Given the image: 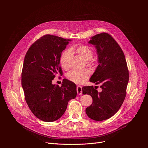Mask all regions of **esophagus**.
<instances>
[{"mask_svg": "<svg viewBox=\"0 0 148 148\" xmlns=\"http://www.w3.org/2000/svg\"><path fill=\"white\" fill-rule=\"evenodd\" d=\"M77 94L78 95H81L82 94V87L79 86H77Z\"/></svg>", "mask_w": 148, "mask_h": 148, "instance_id": "obj_1", "label": "esophagus"}]
</instances>
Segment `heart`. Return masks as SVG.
Masks as SVG:
<instances>
[{"instance_id":"obj_1","label":"heart","mask_w":148,"mask_h":148,"mask_svg":"<svg viewBox=\"0 0 148 148\" xmlns=\"http://www.w3.org/2000/svg\"><path fill=\"white\" fill-rule=\"evenodd\" d=\"M72 52L75 53L86 62L91 60L93 57V50L90 47L84 45L74 46L70 49H67L63 51L60 57V64L64 70H67L69 67V62L73 54ZM90 75V71L88 70H73L67 73V78L75 84H80L87 80Z\"/></svg>"}]
</instances>
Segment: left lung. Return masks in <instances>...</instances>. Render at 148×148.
<instances>
[{
    "label": "left lung",
    "instance_id": "1",
    "mask_svg": "<svg viewBox=\"0 0 148 148\" xmlns=\"http://www.w3.org/2000/svg\"><path fill=\"white\" fill-rule=\"evenodd\" d=\"M88 43L94 46L98 66L90 79L96 85L101 84V92L93 86L82 87V94L92 98V103L86 112L97 121L106 120L119 110L126 97L129 72L125 55L114 38L107 33L91 37ZM96 87V86H95Z\"/></svg>",
    "mask_w": 148,
    "mask_h": 148
}]
</instances>
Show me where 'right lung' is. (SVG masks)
Returning <instances> with one entry per match:
<instances>
[{
  "label": "right lung",
  "mask_w": 148,
  "mask_h": 148,
  "mask_svg": "<svg viewBox=\"0 0 148 148\" xmlns=\"http://www.w3.org/2000/svg\"><path fill=\"white\" fill-rule=\"evenodd\" d=\"M71 40L47 34L30 46L25 57L22 86L28 106L39 119L53 122L64 114L69 101L77 96L75 84L64 79L61 87L52 84L58 73L60 59Z\"/></svg>",
  "instance_id": "right-lung-1"
}]
</instances>
